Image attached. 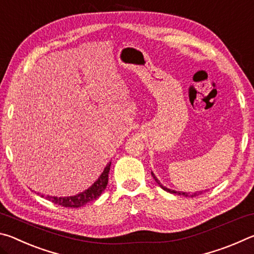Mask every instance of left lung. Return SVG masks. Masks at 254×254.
I'll return each instance as SVG.
<instances>
[{"label": "left lung", "mask_w": 254, "mask_h": 254, "mask_svg": "<svg viewBox=\"0 0 254 254\" xmlns=\"http://www.w3.org/2000/svg\"><path fill=\"white\" fill-rule=\"evenodd\" d=\"M151 175H152L153 179L156 180V183L159 185V186H160V187L163 189V190H166V191L170 192V194H177V195H182V196H186V197H195V196L199 195V194H201V192H203V190H199V191H196V192H186V191L174 190V189H170V188H167V187H165V186H162L161 183L159 182V179L156 177V175H154V174L152 173V171H151Z\"/></svg>", "instance_id": "1"}]
</instances>
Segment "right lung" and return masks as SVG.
Returning a JSON list of instances; mask_svg holds the SVG:
<instances>
[{
  "label": "right lung",
  "instance_id": "add662e5",
  "mask_svg": "<svg viewBox=\"0 0 254 254\" xmlns=\"http://www.w3.org/2000/svg\"><path fill=\"white\" fill-rule=\"evenodd\" d=\"M110 168H111V162L107 163L100 177H98V179L92 185L91 187L75 196L58 197V196H50V195H47V196L41 195V197H45L46 199L50 200L51 203L64 206V207H71V208L81 207V206L86 205L87 203H89V201L96 200L98 197L102 195V192L105 190L107 183H109Z\"/></svg>",
  "mask_w": 254,
  "mask_h": 254
}]
</instances>
